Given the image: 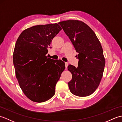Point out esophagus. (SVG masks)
<instances>
[{"mask_svg":"<svg viewBox=\"0 0 122 122\" xmlns=\"http://www.w3.org/2000/svg\"><path fill=\"white\" fill-rule=\"evenodd\" d=\"M69 65V63L68 62H65V66H66V68H67V67H68Z\"/></svg>","mask_w":122,"mask_h":122,"instance_id":"esophagus-1","label":"esophagus"}]
</instances>
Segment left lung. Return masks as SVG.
<instances>
[{"label":"left lung","instance_id":"left-lung-1","mask_svg":"<svg viewBox=\"0 0 122 122\" xmlns=\"http://www.w3.org/2000/svg\"><path fill=\"white\" fill-rule=\"evenodd\" d=\"M61 25L78 54V66L69 65L72 74L68 83L72 94L87 97L94 92L102 79L105 60L102 46L94 32L84 22L76 20L61 21Z\"/></svg>","mask_w":122,"mask_h":122}]
</instances>
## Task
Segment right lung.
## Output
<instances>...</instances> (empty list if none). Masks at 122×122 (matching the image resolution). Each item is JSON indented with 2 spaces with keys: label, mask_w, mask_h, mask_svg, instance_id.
<instances>
[{
  "label": "right lung",
  "mask_w": 122,
  "mask_h": 122,
  "mask_svg": "<svg viewBox=\"0 0 122 122\" xmlns=\"http://www.w3.org/2000/svg\"><path fill=\"white\" fill-rule=\"evenodd\" d=\"M61 28L58 24L37 25L23 31L15 43L13 63L22 91L33 102H43L55 94L65 69L60 60L48 58L49 47Z\"/></svg>",
  "instance_id": "obj_1"
}]
</instances>
